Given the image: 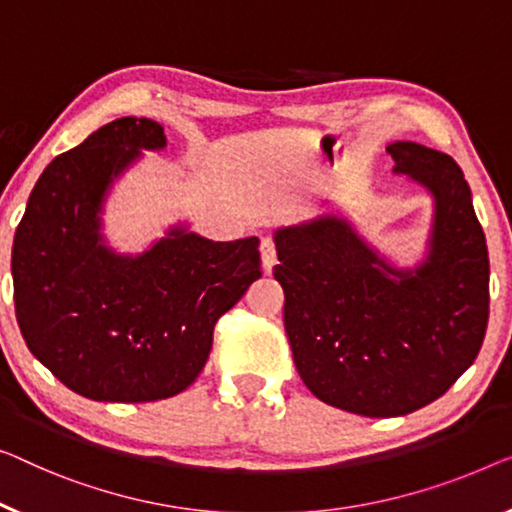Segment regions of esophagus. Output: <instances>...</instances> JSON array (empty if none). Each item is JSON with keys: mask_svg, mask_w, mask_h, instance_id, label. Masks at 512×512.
<instances>
[{"mask_svg": "<svg viewBox=\"0 0 512 512\" xmlns=\"http://www.w3.org/2000/svg\"><path fill=\"white\" fill-rule=\"evenodd\" d=\"M259 257H262L264 271L271 273L273 266H276V248H273L271 239H262V243H259Z\"/></svg>", "mask_w": 512, "mask_h": 512, "instance_id": "1", "label": "esophagus"}]
</instances>
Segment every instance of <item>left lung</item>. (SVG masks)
<instances>
[{"label":"left lung","instance_id":"left-lung-1","mask_svg":"<svg viewBox=\"0 0 512 512\" xmlns=\"http://www.w3.org/2000/svg\"><path fill=\"white\" fill-rule=\"evenodd\" d=\"M386 151L393 174L432 200L416 264L381 253L335 202L273 232V276L303 384L368 418L404 416L441 398L476 361L490 315V257L462 170L411 140Z\"/></svg>","mask_w":512,"mask_h":512}]
</instances>
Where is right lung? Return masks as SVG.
I'll list each match as a JSON object with an SVG mask.
<instances>
[{"instance_id":"obj_1","label":"right lung","mask_w":512,"mask_h":512,"mask_svg":"<svg viewBox=\"0 0 512 512\" xmlns=\"http://www.w3.org/2000/svg\"><path fill=\"white\" fill-rule=\"evenodd\" d=\"M167 137L121 117L45 167L13 239L22 338L61 384L98 402H154L193 384L213 326L262 278L259 239L211 241L177 220L142 253L105 236L114 183Z\"/></svg>"}]
</instances>
